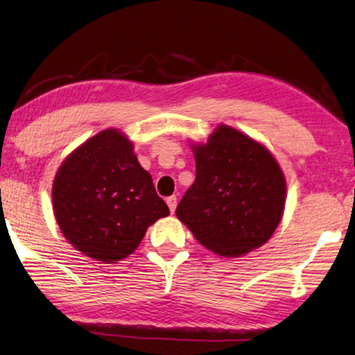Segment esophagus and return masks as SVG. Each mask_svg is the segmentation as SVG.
Listing matches in <instances>:
<instances>
[{"mask_svg": "<svg viewBox=\"0 0 355 355\" xmlns=\"http://www.w3.org/2000/svg\"><path fill=\"white\" fill-rule=\"evenodd\" d=\"M166 203H167V206H169V209H171V212L173 214V211H175V208H177V197L175 196L167 197L166 198Z\"/></svg>", "mask_w": 355, "mask_h": 355, "instance_id": "1", "label": "esophagus"}]
</instances>
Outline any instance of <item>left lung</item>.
<instances>
[{
  "mask_svg": "<svg viewBox=\"0 0 355 355\" xmlns=\"http://www.w3.org/2000/svg\"><path fill=\"white\" fill-rule=\"evenodd\" d=\"M196 182L177 218L212 253L241 257L272 239L284 216L287 183L278 159L259 141L218 124L205 143H189Z\"/></svg>",
  "mask_w": 355,
  "mask_h": 355,
  "instance_id": "1",
  "label": "left lung"
}]
</instances>
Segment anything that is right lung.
Instances as JSON below:
<instances>
[{
  "label": "right lung",
  "instance_id": "obj_1",
  "mask_svg": "<svg viewBox=\"0 0 355 355\" xmlns=\"http://www.w3.org/2000/svg\"><path fill=\"white\" fill-rule=\"evenodd\" d=\"M133 149L125 133L105 128L76 147L54 177L53 211L62 234L102 263L132 254L147 228L169 216Z\"/></svg>",
  "mask_w": 355,
  "mask_h": 355
}]
</instances>
